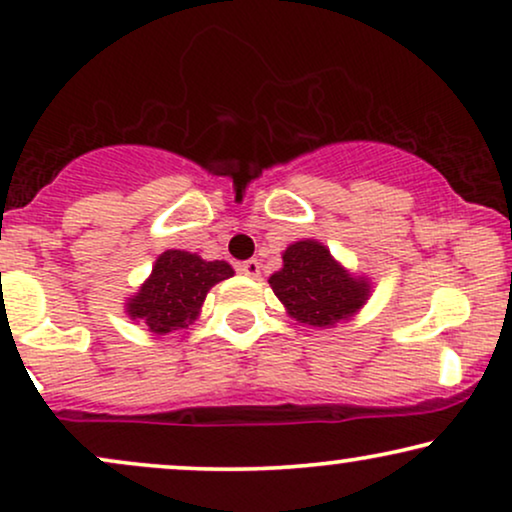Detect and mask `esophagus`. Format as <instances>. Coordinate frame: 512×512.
Returning <instances> with one entry per match:
<instances>
[{
  "label": "esophagus",
  "instance_id": "esophagus-1",
  "mask_svg": "<svg viewBox=\"0 0 512 512\" xmlns=\"http://www.w3.org/2000/svg\"><path fill=\"white\" fill-rule=\"evenodd\" d=\"M238 271H241V274H245V276H250V278H260V262H257V260L241 262V264H238Z\"/></svg>",
  "mask_w": 512,
  "mask_h": 512
}]
</instances>
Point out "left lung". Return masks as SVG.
I'll return each instance as SVG.
<instances>
[{
	"instance_id": "8db88e82",
	"label": "left lung",
	"mask_w": 512,
	"mask_h": 512,
	"mask_svg": "<svg viewBox=\"0 0 512 512\" xmlns=\"http://www.w3.org/2000/svg\"><path fill=\"white\" fill-rule=\"evenodd\" d=\"M283 267L269 276V286L290 319L314 328H333L349 321L373 293L366 276L352 274L314 238L290 243Z\"/></svg>"
}]
</instances>
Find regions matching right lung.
Returning a JSON list of instances; mask_svg holds the SVG:
<instances>
[{"mask_svg":"<svg viewBox=\"0 0 512 512\" xmlns=\"http://www.w3.org/2000/svg\"><path fill=\"white\" fill-rule=\"evenodd\" d=\"M231 276L234 269L224 260L208 262L196 252L165 250L151 276L125 300V312L155 335L181 331L198 319L210 288Z\"/></svg>","mask_w":512,"mask_h":512,"instance_id":"obj_1","label":"right lung"}]
</instances>
